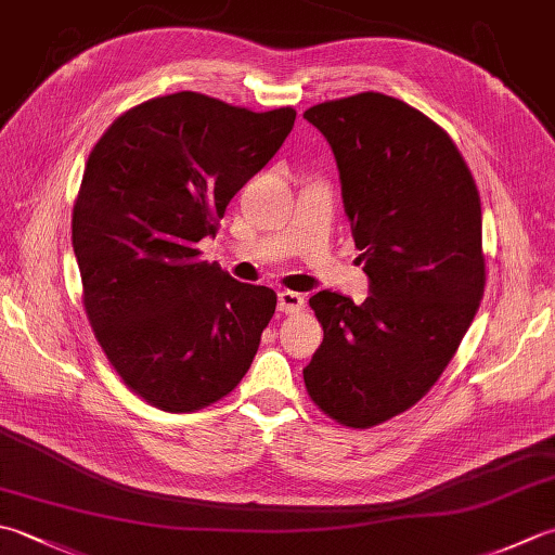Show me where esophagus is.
<instances>
[{"instance_id": "esophagus-1", "label": "esophagus", "mask_w": 555, "mask_h": 555, "mask_svg": "<svg viewBox=\"0 0 555 555\" xmlns=\"http://www.w3.org/2000/svg\"><path fill=\"white\" fill-rule=\"evenodd\" d=\"M302 308H306V298H302L300 293H296V291H281L279 293V310L281 312L293 314V312H300Z\"/></svg>"}]
</instances>
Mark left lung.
I'll use <instances>...</instances> for the list:
<instances>
[{
	"mask_svg": "<svg viewBox=\"0 0 555 555\" xmlns=\"http://www.w3.org/2000/svg\"><path fill=\"white\" fill-rule=\"evenodd\" d=\"M302 117L334 151L371 281L361 306L332 291L310 298L324 339L302 379L336 423L371 428L428 395L479 310L481 199L448 132L404 101L367 91Z\"/></svg>",
	"mask_w": 555,
	"mask_h": 555,
	"instance_id": "obj_1",
	"label": "left lung"
}]
</instances>
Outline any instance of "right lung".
I'll list each match as a JSON object with an SVG mask.
<instances>
[{
    "instance_id": "add662e5",
    "label": "right lung",
    "mask_w": 555,
    "mask_h": 555,
    "mask_svg": "<svg viewBox=\"0 0 555 555\" xmlns=\"http://www.w3.org/2000/svg\"><path fill=\"white\" fill-rule=\"evenodd\" d=\"M293 107L253 113L194 91L141 103L105 129L72 214L83 310L107 361L151 406L184 414L231 395L274 318L197 243L284 144Z\"/></svg>"
}]
</instances>
